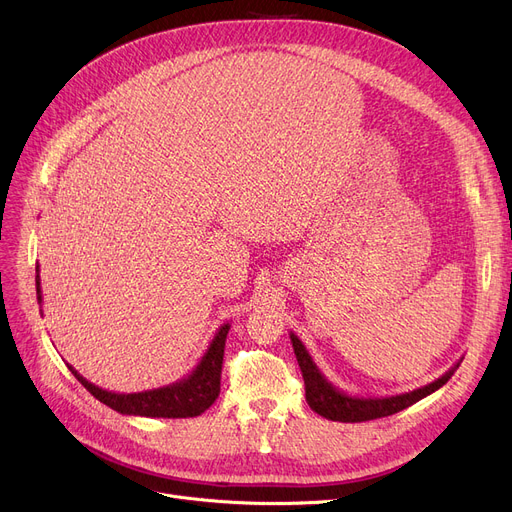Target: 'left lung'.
Returning a JSON list of instances; mask_svg holds the SVG:
<instances>
[{
	"label": "left lung",
	"mask_w": 512,
	"mask_h": 512,
	"mask_svg": "<svg viewBox=\"0 0 512 512\" xmlns=\"http://www.w3.org/2000/svg\"><path fill=\"white\" fill-rule=\"evenodd\" d=\"M290 342L294 348V355H297L303 380H305V398L309 402V407L330 421H342V423H361V421H371V419H380L394 415L402 409H407L421 398L429 396L432 392L440 390L450 378L452 373L459 369L461 361L454 367H450L442 378L434 380L432 384L421 386L413 392L405 394H394V396H351L342 390H338L334 384L326 380V375L319 371L315 361L311 359L309 351L305 344L299 340V336H294L290 332Z\"/></svg>",
	"instance_id": "left-lung-1"
}]
</instances>
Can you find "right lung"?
<instances>
[{
    "label": "right lung",
    "instance_id": "add662e5",
    "mask_svg": "<svg viewBox=\"0 0 512 512\" xmlns=\"http://www.w3.org/2000/svg\"><path fill=\"white\" fill-rule=\"evenodd\" d=\"M37 301L41 303V278H39V265H37ZM230 324H224L215 332L211 344L207 346L205 355L201 357L199 365L178 380L176 384L134 392V394H118L103 390L91 382H87L72 365L68 369L74 373V378L83 384L99 402L122 415H139V417H164V419H182V417H197L205 413L215 398L220 394V380H222V363H224V346L228 336Z\"/></svg>",
    "mask_w": 512,
    "mask_h": 512
}]
</instances>
